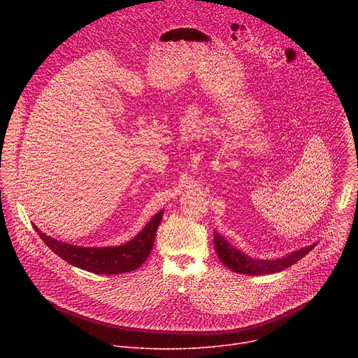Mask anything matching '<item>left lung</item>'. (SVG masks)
Returning <instances> with one entry per match:
<instances>
[{
  "label": "left lung",
  "instance_id": "obj_1",
  "mask_svg": "<svg viewBox=\"0 0 358 358\" xmlns=\"http://www.w3.org/2000/svg\"><path fill=\"white\" fill-rule=\"evenodd\" d=\"M214 245H215V250L218 253L221 262L228 269H231L232 272H236V273L248 275V276L271 275V273L285 271L286 268H290L292 265L299 262L303 257H306V255H308L316 246V243H315L308 248H301L280 259L261 261V259H252V258L245 257L241 250H238L236 248L229 245L228 241L217 232H214Z\"/></svg>",
  "mask_w": 358,
  "mask_h": 358
}]
</instances>
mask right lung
Returning a JSON list of instances; mask_svg holds the SVG:
<instances>
[{
    "instance_id": "right-lung-1",
    "label": "right lung",
    "mask_w": 358,
    "mask_h": 358,
    "mask_svg": "<svg viewBox=\"0 0 358 358\" xmlns=\"http://www.w3.org/2000/svg\"><path fill=\"white\" fill-rule=\"evenodd\" d=\"M163 211L156 214L131 241L113 248H82L65 243L45 235L35 225V231L46 246L68 264L97 275H117L137 269L144 264L155 245L156 232Z\"/></svg>"
}]
</instances>
